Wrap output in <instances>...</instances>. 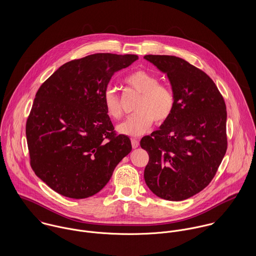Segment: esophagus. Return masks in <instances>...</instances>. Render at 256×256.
<instances>
[{
    "mask_svg": "<svg viewBox=\"0 0 256 256\" xmlns=\"http://www.w3.org/2000/svg\"><path fill=\"white\" fill-rule=\"evenodd\" d=\"M131 144H132L133 148H138L139 145H140V142H139V140L137 138H132L131 139Z\"/></svg>",
    "mask_w": 256,
    "mask_h": 256,
    "instance_id": "obj_1",
    "label": "esophagus"
}]
</instances>
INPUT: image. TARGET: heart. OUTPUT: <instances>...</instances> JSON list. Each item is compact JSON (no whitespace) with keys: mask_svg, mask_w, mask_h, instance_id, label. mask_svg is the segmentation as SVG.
<instances>
[{"mask_svg":"<svg viewBox=\"0 0 256 256\" xmlns=\"http://www.w3.org/2000/svg\"><path fill=\"white\" fill-rule=\"evenodd\" d=\"M125 82L140 94L135 111L137 113L122 122L117 130L128 136H140L150 128L152 122L162 124L172 114L176 98L172 90L160 84L156 76L143 69L132 71L125 76ZM104 104L106 114L113 120H119L123 111L119 98L113 90H106L104 94Z\"/></svg>","mask_w":256,"mask_h":256,"instance_id":"1","label":"heart"}]
</instances>
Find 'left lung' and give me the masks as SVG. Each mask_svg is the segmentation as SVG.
I'll return each instance as SVG.
<instances>
[{"label":"left lung","instance_id":"left-lung-1","mask_svg":"<svg viewBox=\"0 0 256 256\" xmlns=\"http://www.w3.org/2000/svg\"><path fill=\"white\" fill-rule=\"evenodd\" d=\"M166 74L176 98L172 116L142 138L148 154L144 178L150 191L182 201L203 190L214 178L226 150V110L213 80L176 56L146 55Z\"/></svg>","mask_w":256,"mask_h":256}]
</instances>
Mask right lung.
I'll return each mask as SVG.
<instances>
[{"label":"right lung","mask_w":256,"mask_h":256,"mask_svg":"<svg viewBox=\"0 0 256 256\" xmlns=\"http://www.w3.org/2000/svg\"><path fill=\"white\" fill-rule=\"evenodd\" d=\"M137 55L98 53L62 65L39 88L26 121L30 166L57 193L84 199L110 182L132 150L104 104L111 76Z\"/></svg>","instance_id":"right-lung-1"}]
</instances>
